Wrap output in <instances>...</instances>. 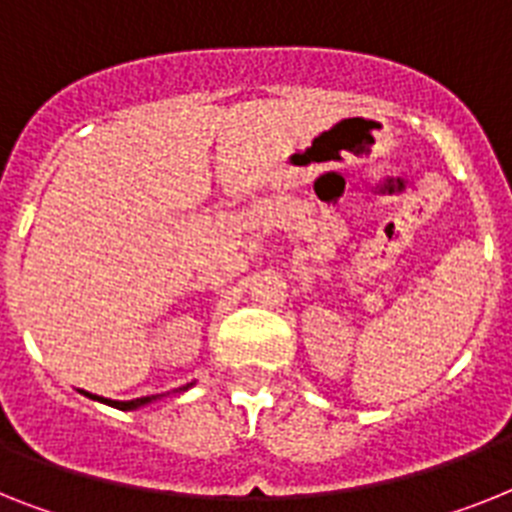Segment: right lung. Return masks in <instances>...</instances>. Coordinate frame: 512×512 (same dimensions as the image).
Listing matches in <instances>:
<instances>
[{
    "label": "right lung",
    "instance_id": "add662e5",
    "mask_svg": "<svg viewBox=\"0 0 512 512\" xmlns=\"http://www.w3.org/2000/svg\"><path fill=\"white\" fill-rule=\"evenodd\" d=\"M90 395V393H85ZM90 398H96V401H103V403H109V406H114V409H137V406H143V403H148L150 398H135V401H109V398H98V395H90Z\"/></svg>",
    "mask_w": 512,
    "mask_h": 512
}]
</instances>
